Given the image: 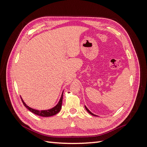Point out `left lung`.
<instances>
[{"instance_id":"8db88e82","label":"left lung","mask_w":147,"mask_h":147,"mask_svg":"<svg viewBox=\"0 0 147 147\" xmlns=\"http://www.w3.org/2000/svg\"><path fill=\"white\" fill-rule=\"evenodd\" d=\"M84 107H85V109H86V111H87V112L89 113H90V114H91V115H92V116H95V117H97V115H94V114H93L92 112H90V110H89V109L86 107V106H85V105H84Z\"/></svg>"}]
</instances>
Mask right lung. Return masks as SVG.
Returning <instances> with one entry per match:
<instances>
[{
  "label": "right lung",
  "instance_id": "obj_1",
  "mask_svg": "<svg viewBox=\"0 0 147 147\" xmlns=\"http://www.w3.org/2000/svg\"><path fill=\"white\" fill-rule=\"evenodd\" d=\"M63 92L62 93L61 98L57 103L54 107H53L52 109H48V110H35L34 109H32L31 107H29L28 105H27L24 101L23 100V99H22V97H21L22 102L24 104V105L27 108L29 111H30L31 112H32L33 113L38 115V116L40 117H51L55 115L56 114H57L58 112H60V110L61 109V107H62V102H63Z\"/></svg>",
  "mask_w": 147,
  "mask_h": 147
}]
</instances>
